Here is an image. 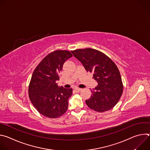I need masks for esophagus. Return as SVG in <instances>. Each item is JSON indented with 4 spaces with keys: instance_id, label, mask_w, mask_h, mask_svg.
I'll return each instance as SVG.
<instances>
[{
    "instance_id": "esophagus-1",
    "label": "esophagus",
    "mask_w": 150,
    "mask_h": 150,
    "mask_svg": "<svg viewBox=\"0 0 150 150\" xmlns=\"http://www.w3.org/2000/svg\"><path fill=\"white\" fill-rule=\"evenodd\" d=\"M81 90H82V89H81V88H75V91L76 93H79V92L81 91Z\"/></svg>"
}]
</instances>
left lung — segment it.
Listing matches in <instances>:
<instances>
[{
  "label": "left lung",
  "mask_w": 150,
  "mask_h": 150,
  "mask_svg": "<svg viewBox=\"0 0 150 150\" xmlns=\"http://www.w3.org/2000/svg\"><path fill=\"white\" fill-rule=\"evenodd\" d=\"M87 72H93L98 85L91 90V97L85 101L91 109L104 112L112 109L123 93L120 72L116 64L103 53L91 48L71 51Z\"/></svg>",
  "instance_id": "obj_1"
}]
</instances>
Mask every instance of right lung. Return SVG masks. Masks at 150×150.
Returning a JSON list of instances; mask_svg holds the SVG:
<instances>
[{"label":"right lung","mask_w":150,"mask_h":150,"mask_svg":"<svg viewBox=\"0 0 150 150\" xmlns=\"http://www.w3.org/2000/svg\"><path fill=\"white\" fill-rule=\"evenodd\" d=\"M72 57L68 50H56L47 54L34 69L28 87L30 99L36 110L43 116L57 118L68 108L72 88L59 87L56 81L64 63Z\"/></svg>","instance_id":"right-lung-1"}]
</instances>
